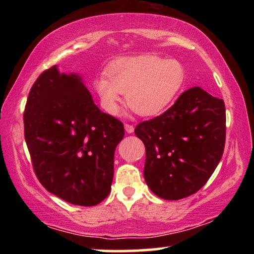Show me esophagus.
I'll return each instance as SVG.
<instances>
[{
  "label": "esophagus",
  "instance_id": "esophagus-1",
  "mask_svg": "<svg viewBox=\"0 0 254 254\" xmlns=\"http://www.w3.org/2000/svg\"><path fill=\"white\" fill-rule=\"evenodd\" d=\"M125 129H126L127 133H133L134 131V126L130 124H125Z\"/></svg>",
  "mask_w": 254,
  "mask_h": 254
}]
</instances>
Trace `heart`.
<instances>
[{"label": "heart", "instance_id": "obj_1", "mask_svg": "<svg viewBox=\"0 0 254 254\" xmlns=\"http://www.w3.org/2000/svg\"><path fill=\"white\" fill-rule=\"evenodd\" d=\"M106 74L93 82L100 105L109 114L119 111L121 96L135 112L143 117L163 112L182 91L186 70L177 60L140 55L121 58L106 68Z\"/></svg>", "mask_w": 254, "mask_h": 254}]
</instances>
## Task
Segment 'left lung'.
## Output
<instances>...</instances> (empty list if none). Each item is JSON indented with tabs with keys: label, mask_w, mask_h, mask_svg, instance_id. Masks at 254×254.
Masks as SVG:
<instances>
[{
	"label": "left lung",
	"mask_w": 254,
	"mask_h": 254,
	"mask_svg": "<svg viewBox=\"0 0 254 254\" xmlns=\"http://www.w3.org/2000/svg\"><path fill=\"white\" fill-rule=\"evenodd\" d=\"M135 135L145 147L143 175L149 189L162 199H184L208 182L221 161L224 102L194 86L161 116L138 124Z\"/></svg>",
	"instance_id": "1"
}]
</instances>
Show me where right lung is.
Masks as SVG:
<instances>
[{
	"mask_svg": "<svg viewBox=\"0 0 254 254\" xmlns=\"http://www.w3.org/2000/svg\"><path fill=\"white\" fill-rule=\"evenodd\" d=\"M23 119L34 173L48 192L85 207L109 195L124 124L95 105L78 76L55 65L41 72Z\"/></svg>",
	"mask_w": 254,
	"mask_h": 254,
	"instance_id": "obj_1",
	"label": "right lung"
}]
</instances>
